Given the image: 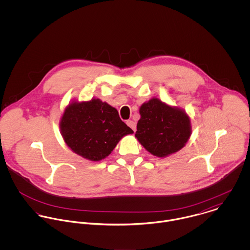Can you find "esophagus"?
I'll list each match as a JSON object with an SVG mask.
<instances>
[{"label":"esophagus","instance_id":"34e87169","mask_svg":"<svg viewBox=\"0 0 250 250\" xmlns=\"http://www.w3.org/2000/svg\"><path fill=\"white\" fill-rule=\"evenodd\" d=\"M126 123H127V125H128L134 132H136L137 125H136V122H135V121H133V120H128Z\"/></svg>","mask_w":250,"mask_h":250}]
</instances>
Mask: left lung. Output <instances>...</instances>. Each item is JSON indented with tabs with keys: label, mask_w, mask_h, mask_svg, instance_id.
<instances>
[{
	"label": "left lung",
	"mask_w": 250,
	"mask_h": 250,
	"mask_svg": "<svg viewBox=\"0 0 250 250\" xmlns=\"http://www.w3.org/2000/svg\"><path fill=\"white\" fill-rule=\"evenodd\" d=\"M140 114L135 136L154 156L164 158L178 152L190 137V119L184 109L152 98L141 106Z\"/></svg>",
	"instance_id": "1"
}]
</instances>
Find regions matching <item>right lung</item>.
I'll return each mask as SVG.
<instances>
[{"instance_id":"right-lung-1","label":"right lung","mask_w":250,"mask_h":250,"mask_svg":"<svg viewBox=\"0 0 250 250\" xmlns=\"http://www.w3.org/2000/svg\"><path fill=\"white\" fill-rule=\"evenodd\" d=\"M60 128L72 151L93 162L105 159L124 136L134 133L120 119L116 108L100 99L69 104Z\"/></svg>"}]
</instances>
